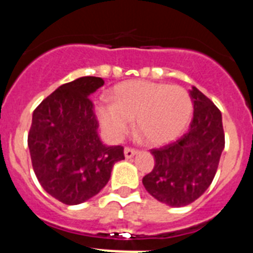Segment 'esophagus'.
<instances>
[{"label": "esophagus", "mask_w": 253, "mask_h": 253, "mask_svg": "<svg viewBox=\"0 0 253 253\" xmlns=\"http://www.w3.org/2000/svg\"><path fill=\"white\" fill-rule=\"evenodd\" d=\"M138 153L137 149L134 148H130V147H126V148L124 149V156L125 158H131L133 156H135V154Z\"/></svg>", "instance_id": "1"}]
</instances>
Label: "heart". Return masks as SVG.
<instances>
[{"label":"heart","instance_id":"b5f03b06","mask_svg":"<svg viewBox=\"0 0 253 253\" xmlns=\"http://www.w3.org/2000/svg\"><path fill=\"white\" fill-rule=\"evenodd\" d=\"M105 133L119 140L130 129V122L151 146L175 140L193 115V100L180 86L151 81H128L113 91V104L96 109Z\"/></svg>","mask_w":253,"mask_h":253}]
</instances>
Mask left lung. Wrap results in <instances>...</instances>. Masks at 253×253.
Listing matches in <instances>:
<instances>
[{"label":"left lung","mask_w":253,"mask_h":253,"mask_svg":"<svg viewBox=\"0 0 253 253\" xmlns=\"http://www.w3.org/2000/svg\"><path fill=\"white\" fill-rule=\"evenodd\" d=\"M194 118L180 139L151 149L154 167L143 177L146 190L169 207L191 204L205 193L218 169L224 149L222 114L213 101L193 87Z\"/></svg>","instance_id":"1"}]
</instances>
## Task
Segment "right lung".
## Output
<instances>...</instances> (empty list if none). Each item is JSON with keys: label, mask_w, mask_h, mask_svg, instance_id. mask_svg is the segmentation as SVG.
I'll use <instances>...</instances> for the list:
<instances>
[{"label": "right lung", "mask_w": 253, "mask_h": 253, "mask_svg": "<svg viewBox=\"0 0 253 253\" xmlns=\"http://www.w3.org/2000/svg\"><path fill=\"white\" fill-rule=\"evenodd\" d=\"M100 77H81L59 86L33 113L28 146L38 181L67 205L86 202L110 180L114 163L124 160L122 146H105L97 134L91 93Z\"/></svg>", "instance_id": "1"}]
</instances>
